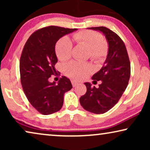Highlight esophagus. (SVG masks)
<instances>
[{
  "label": "esophagus",
  "instance_id": "34e87169",
  "mask_svg": "<svg viewBox=\"0 0 150 150\" xmlns=\"http://www.w3.org/2000/svg\"><path fill=\"white\" fill-rule=\"evenodd\" d=\"M71 84H72L73 87H76V86L78 84H79V83H78V82H76V81H71Z\"/></svg>",
  "mask_w": 150,
  "mask_h": 150
}]
</instances>
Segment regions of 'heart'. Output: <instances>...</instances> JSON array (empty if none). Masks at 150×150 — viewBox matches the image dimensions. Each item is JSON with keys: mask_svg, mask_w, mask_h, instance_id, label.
Returning a JSON list of instances; mask_svg holds the SVG:
<instances>
[{"mask_svg": "<svg viewBox=\"0 0 150 150\" xmlns=\"http://www.w3.org/2000/svg\"><path fill=\"white\" fill-rule=\"evenodd\" d=\"M73 40L76 44L85 46L88 49L89 57L94 63H103L108 56V45L102 39V35L92 30H84L73 34ZM72 43L69 38L63 37L57 42L55 52L61 61H66L72 54ZM93 72V67L89 63L71 61L65 65L64 73L67 76L74 80H83Z\"/></svg>", "mask_w": 150, "mask_h": 150, "instance_id": "b5f03b06", "label": "heart"}]
</instances>
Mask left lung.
<instances>
[{"label":"left lung","mask_w":150,"mask_h":150,"mask_svg":"<svg viewBox=\"0 0 150 150\" xmlns=\"http://www.w3.org/2000/svg\"><path fill=\"white\" fill-rule=\"evenodd\" d=\"M105 35L108 42V54L104 65L95 74L93 83L102 81L99 87L85 83L87 92L80 98L84 109L96 114H103L117 103L128 85L130 62L124 42L117 34L104 26L91 27Z\"/></svg>","instance_id":"left-lung-1"}]
</instances>
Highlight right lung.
Masks as SVG:
<instances>
[{"instance_id": "right-lung-1", "label": "right lung", "mask_w": 150, "mask_h": 150, "mask_svg": "<svg viewBox=\"0 0 150 150\" xmlns=\"http://www.w3.org/2000/svg\"><path fill=\"white\" fill-rule=\"evenodd\" d=\"M76 28L49 26L33 33L25 43L20 59V81L28 102L42 115L59 111L64 94L72 88L69 79L60 78L58 84L50 83L52 75L59 76L55 44L65 35Z\"/></svg>"}]
</instances>
